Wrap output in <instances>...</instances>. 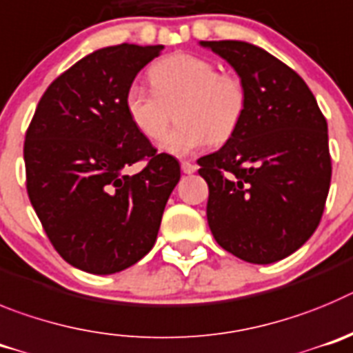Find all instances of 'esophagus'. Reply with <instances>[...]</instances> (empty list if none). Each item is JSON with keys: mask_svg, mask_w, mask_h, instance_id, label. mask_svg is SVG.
<instances>
[{"mask_svg": "<svg viewBox=\"0 0 353 353\" xmlns=\"http://www.w3.org/2000/svg\"><path fill=\"white\" fill-rule=\"evenodd\" d=\"M181 170H183L184 174H193L196 170V165H193L192 161H181Z\"/></svg>", "mask_w": 353, "mask_h": 353, "instance_id": "obj_1", "label": "esophagus"}]
</instances>
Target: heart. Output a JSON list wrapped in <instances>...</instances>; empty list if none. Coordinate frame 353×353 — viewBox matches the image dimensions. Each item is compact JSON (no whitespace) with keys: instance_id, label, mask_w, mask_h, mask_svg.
<instances>
[{"instance_id":"1","label":"heart","mask_w":353,"mask_h":353,"mask_svg":"<svg viewBox=\"0 0 353 353\" xmlns=\"http://www.w3.org/2000/svg\"><path fill=\"white\" fill-rule=\"evenodd\" d=\"M153 90L132 84L125 110L144 137L158 141L170 121L169 106L180 105V125L160 142V149L186 157L209 142L223 144L236 133L246 110V88L236 75L220 74L218 65L193 54H174L149 70Z\"/></svg>"}]
</instances>
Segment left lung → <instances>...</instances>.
<instances>
[{
	"label": "left lung",
	"mask_w": 353,
	"mask_h": 353,
	"mask_svg": "<svg viewBox=\"0 0 353 353\" xmlns=\"http://www.w3.org/2000/svg\"><path fill=\"white\" fill-rule=\"evenodd\" d=\"M200 46L236 70L248 97L236 133L196 160L209 186V228L237 259L278 262L313 236L325 208V117L306 82L268 50L239 40Z\"/></svg>",
	"instance_id": "obj_1"
}]
</instances>
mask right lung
<instances>
[{"instance_id":"right-lung-1","label":"right lung","mask_w":353,"mask_h":353,"mask_svg":"<svg viewBox=\"0 0 353 353\" xmlns=\"http://www.w3.org/2000/svg\"><path fill=\"white\" fill-rule=\"evenodd\" d=\"M163 46L105 47L47 88L26 132L31 205L56 252L91 274H114L148 255L181 169L130 123L125 93ZM137 161L145 169L130 176Z\"/></svg>"}]
</instances>
